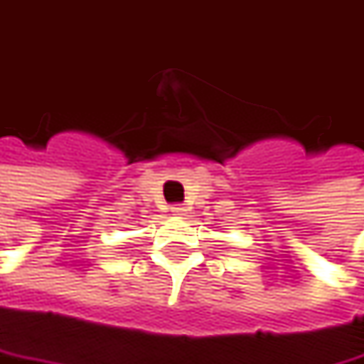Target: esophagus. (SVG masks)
Returning a JSON list of instances; mask_svg holds the SVG:
<instances>
[{"label":"esophagus","instance_id":"obj_1","mask_svg":"<svg viewBox=\"0 0 364 364\" xmlns=\"http://www.w3.org/2000/svg\"><path fill=\"white\" fill-rule=\"evenodd\" d=\"M171 212H173V215H183L187 212V208L183 203H175V205H171Z\"/></svg>","mask_w":364,"mask_h":364}]
</instances>
